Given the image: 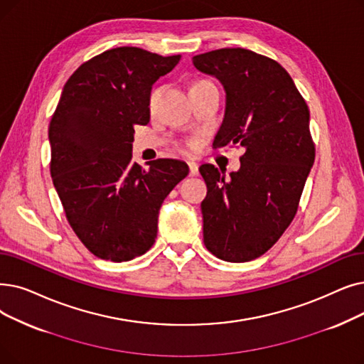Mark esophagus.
I'll list each match as a JSON object with an SVG mask.
<instances>
[{"label": "esophagus", "instance_id": "34e87169", "mask_svg": "<svg viewBox=\"0 0 364 364\" xmlns=\"http://www.w3.org/2000/svg\"><path fill=\"white\" fill-rule=\"evenodd\" d=\"M187 164H188V169H191V176H198V172H199L198 164L195 161H188Z\"/></svg>", "mask_w": 364, "mask_h": 364}]
</instances>
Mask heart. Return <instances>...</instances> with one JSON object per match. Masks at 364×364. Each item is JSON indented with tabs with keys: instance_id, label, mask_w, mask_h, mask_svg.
<instances>
[{
	"instance_id": "1",
	"label": "heart",
	"mask_w": 364,
	"mask_h": 364,
	"mask_svg": "<svg viewBox=\"0 0 364 364\" xmlns=\"http://www.w3.org/2000/svg\"><path fill=\"white\" fill-rule=\"evenodd\" d=\"M200 82H205V80H200ZM200 82H196V83H200ZM191 146H192V147H193V146H195V143H192V144H191Z\"/></svg>"
}]
</instances>
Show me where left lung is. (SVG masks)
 I'll use <instances>...</instances> for the list:
<instances>
[{"label": "left lung", "instance_id": "obj_1", "mask_svg": "<svg viewBox=\"0 0 364 364\" xmlns=\"http://www.w3.org/2000/svg\"><path fill=\"white\" fill-rule=\"evenodd\" d=\"M226 93L214 147L245 149L241 168L226 178L203 164V242L226 262H250L269 250L291 223L315 159L309 109L290 74L251 50L218 49L193 56Z\"/></svg>", "mask_w": 364, "mask_h": 364}]
</instances>
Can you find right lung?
<instances>
[{
    "label": "right lung",
    "instance_id": "1",
    "mask_svg": "<svg viewBox=\"0 0 364 364\" xmlns=\"http://www.w3.org/2000/svg\"><path fill=\"white\" fill-rule=\"evenodd\" d=\"M181 56L116 47L78 67L49 126L50 173L73 230L104 260L128 262L154 244L162 202L188 166L132 161L134 126L150 122L153 83Z\"/></svg>",
    "mask_w": 364,
    "mask_h": 364
}]
</instances>
